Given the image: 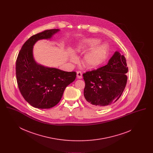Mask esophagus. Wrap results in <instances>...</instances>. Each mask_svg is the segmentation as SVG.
<instances>
[{
    "instance_id": "34e87169",
    "label": "esophagus",
    "mask_w": 153,
    "mask_h": 153,
    "mask_svg": "<svg viewBox=\"0 0 153 153\" xmlns=\"http://www.w3.org/2000/svg\"><path fill=\"white\" fill-rule=\"evenodd\" d=\"M77 79H81L82 78V73L81 71L77 72Z\"/></svg>"
}]
</instances>
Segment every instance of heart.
Wrapping results in <instances>:
<instances>
[{
  "label": "heart",
  "mask_w": 153,
  "mask_h": 153,
  "mask_svg": "<svg viewBox=\"0 0 153 153\" xmlns=\"http://www.w3.org/2000/svg\"><path fill=\"white\" fill-rule=\"evenodd\" d=\"M100 41L97 39H88L84 42V45L80 48V51L82 52L89 51L84 55L82 62L88 68H94L99 65L105 58L107 51V47L105 45L97 46ZM71 61L75 62L76 58H71Z\"/></svg>",
  "instance_id": "1"
}]
</instances>
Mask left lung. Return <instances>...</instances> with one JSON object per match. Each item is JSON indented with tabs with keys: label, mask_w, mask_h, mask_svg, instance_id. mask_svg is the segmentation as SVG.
<instances>
[{
	"label": "left lung",
	"mask_w": 153,
	"mask_h": 153,
	"mask_svg": "<svg viewBox=\"0 0 153 153\" xmlns=\"http://www.w3.org/2000/svg\"><path fill=\"white\" fill-rule=\"evenodd\" d=\"M127 72L126 58L116 51L107 65L84 73L85 102L92 108L101 109L117 102L126 87Z\"/></svg>",
	"instance_id": "1"
}]
</instances>
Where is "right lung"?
Here are the masks:
<instances>
[{
    "instance_id": "obj_1",
    "label": "right lung",
    "mask_w": 153,
    "mask_h": 153,
    "mask_svg": "<svg viewBox=\"0 0 153 153\" xmlns=\"http://www.w3.org/2000/svg\"><path fill=\"white\" fill-rule=\"evenodd\" d=\"M58 29L45 30L29 38L23 45L16 61V77L21 94L31 105L51 108L61 99L65 88L76 77L68 72L37 64L33 57V47L38 40L51 38Z\"/></svg>"
}]
</instances>
